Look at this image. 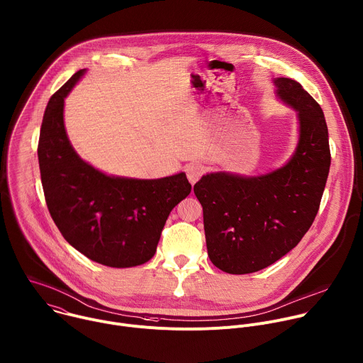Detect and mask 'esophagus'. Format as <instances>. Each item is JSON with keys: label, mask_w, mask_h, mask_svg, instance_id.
<instances>
[{"label": "esophagus", "mask_w": 363, "mask_h": 363, "mask_svg": "<svg viewBox=\"0 0 363 363\" xmlns=\"http://www.w3.org/2000/svg\"><path fill=\"white\" fill-rule=\"evenodd\" d=\"M203 174V167L198 162H191L188 167H186V177H188V181L194 185L199 178L201 175Z\"/></svg>", "instance_id": "esophagus-1"}]
</instances>
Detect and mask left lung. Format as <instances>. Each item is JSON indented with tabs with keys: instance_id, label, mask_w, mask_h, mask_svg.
<instances>
[{
	"instance_id": "left-lung-1",
	"label": "left lung",
	"mask_w": 363,
	"mask_h": 363,
	"mask_svg": "<svg viewBox=\"0 0 363 363\" xmlns=\"http://www.w3.org/2000/svg\"><path fill=\"white\" fill-rule=\"evenodd\" d=\"M274 84L298 113L299 140L289 161L258 177L211 172L194 185L208 257L226 274L261 271L294 250L318 213L328 179L330 151L320 105L291 78Z\"/></svg>"
}]
</instances>
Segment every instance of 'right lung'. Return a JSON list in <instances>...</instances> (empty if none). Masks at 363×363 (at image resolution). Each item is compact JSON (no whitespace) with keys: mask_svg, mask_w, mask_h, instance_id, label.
Returning a JSON list of instances; mask_svg holds the SVG:
<instances>
[{"mask_svg":"<svg viewBox=\"0 0 363 363\" xmlns=\"http://www.w3.org/2000/svg\"><path fill=\"white\" fill-rule=\"evenodd\" d=\"M84 74L75 72L44 112L38 161L47 206L67 242L91 261L143 265L155 255L171 211L192 186L185 172L158 179L112 177L81 160L67 137L64 99Z\"/></svg>","mask_w":363,"mask_h":363,"instance_id":"add662e5","label":"right lung"}]
</instances>
